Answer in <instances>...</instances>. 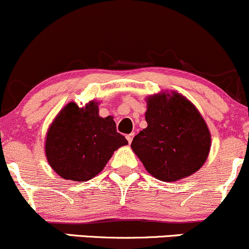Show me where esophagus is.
<instances>
[{"label":"esophagus","mask_w":249,"mask_h":249,"mask_svg":"<svg viewBox=\"0 0 249 249\" xmlns=\"http://www.w3.org/2000/svg\"><path fill=\"white\" fill-rule=\"evenodd\" d=\"M125 138H127V140H128V142H132V140H133V138H134V133H130V134H128V135H125Z\"/></svg>","instance_id":"esophagus-1"}]
</instances>
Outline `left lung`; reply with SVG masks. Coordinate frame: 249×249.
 Here are the masks:
<instances>
[{"mask_svg": "<svg viewBox=\"0 0 249 249\" xmlns=\"http://www.w3.org/2000/svg\"><path fill=\"white\" fill-rule=\"evenodd\" d=\"M147 127L132 142V150L147 173L164 182L188 178L206 162L211 133L191 101L175 91L146 97Z\"/></svg>", "mask_w": 249, "mask_h": 249, "instance_id": "1", "label": "left lung"}]
</instances>
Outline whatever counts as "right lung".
Returning <instances> with one entry per match:
<instances>
[{"mask_svg": "<svg viewBox=\"0 0 249 249\" xmlns=\"http://www.w3.org/2000/svg\"><path fill=\"white\" fill-rule=\"evenodd\" d=\"M98 104L91 101L80 107L71 102L49 127L45 156L49 165L65 180H91L103 170L117 148L128 143L117 133L112 116H99Z\"/></svg>", "mask_w": 249, "mask_h": 249, "instance_id": "obj_1", "label": "right lung"}]
</instances>
